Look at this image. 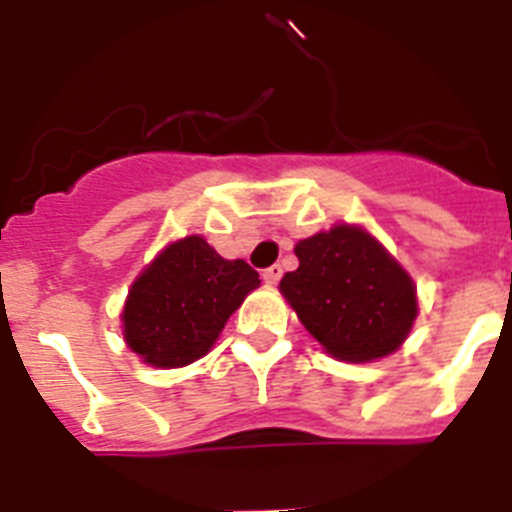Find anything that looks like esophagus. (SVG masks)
Listing matches in <instances>:
<instances>
[{
	"instance_id": "obj_1",
	"label": "esophagus",
	"mask_w": 512,
	"mask_h": 512,
	"mask_svg": "<svg viewBox=\"0 0 512 512\" xmlns=\"http://www.w3.org/2000/svg\"><path fill=\"white\" fill-rule=\"evenodd\" d=\"M279 279H282V266L274 264V266H269V269H264V282L266 284H277Z\"/></svg>"
}]
</instances>
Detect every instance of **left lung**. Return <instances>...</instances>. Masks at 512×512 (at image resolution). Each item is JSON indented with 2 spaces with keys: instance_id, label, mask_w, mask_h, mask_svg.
Wrapping results in <instances>:
<instances>
[{
  "instance_id": "8db88e82",
  "label": "left lung",
  "mask_w": 512,
  "mask_h": 512,
  "mask_svg": "<svg viewBox=\"0 0 512 512\" xmlns=\"http://www.w3.org/2000/svg\"><path fill=\"white\" fill-rule=\"evenodd\" d=\"M300 266L279 282L300 323L351 364L392 354L418 315L410 274L359 225H336L295 246Z\"/></svg>"
}]
</instances>
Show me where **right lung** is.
<instances>
[{
	"label": "right lung",
	"instance_id": "obj_1",
	"mask_svg": "<svg viewBox=\"0 0 512 512\" xmlns=\"http://www.w3.org/2000/svg\"><path fill=\"white\" fill-rule=\"evenodd\" d=\"M259 284L246 261L223 259L205 238L187 235L158 253L130 287L122 310L125 341L151 366L192 364Z\"/></svg>",
	"mask_w": 512,
	"mask_h": 512
}]
</instances>
